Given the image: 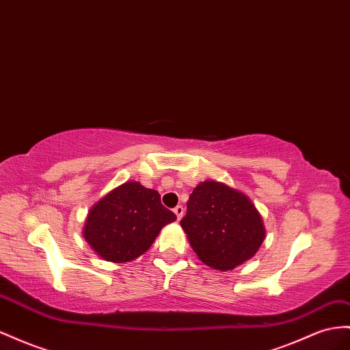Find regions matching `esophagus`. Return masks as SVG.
<instances>
[{
	"label": "esophagus",
	"mask_w": 350,
	"mask_h": 350,
	"mask_svg": "<svg viewBox=\"0 0 350 350\" xmlns=\"http://www.w3.org/2000/svg\"><path fill=\"white\" fill-rule=\"evenodd\" d=\"M174 213L176 215V219L179 221V219L183 218V215H184V207H183L181 204H178V206L175 207V209H174Z\"/></svg>",
	"instance_id": "34e87169"
}]
</instances>
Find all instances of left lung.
<instances>
[{
  "label": "left lung",
  "mask_w": 350,
  "mask_h": 350,
  "mask_svg": "<svg viewBox=\"0 0 350 350\" xmlns=\"http://www.w3.org/2000/svg\"><path fill=\"white\" fill-rule=\"evenodd\" d=\"M181 226L198 259L219 271L254 256L265 240L262 218L249 197L216 181L194 188Z\"/></svg>",
  "instance_id": "8db88e82"
}]
</instances>
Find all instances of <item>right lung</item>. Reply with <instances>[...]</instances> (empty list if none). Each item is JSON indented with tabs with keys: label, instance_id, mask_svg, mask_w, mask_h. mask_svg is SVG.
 <instances>
[{
	"label": "right lung",
	"instance_id": "add662e5",
	"mask_svg": "<svg viewBox=\"0 0 350 350\" xmlns=\"http://www.w3.org/2000/svg\"><path fill=\"white\" fill-rule=\"evenodd\" d=\"M175 219L156 190L131 181L92 206L83 237L105 260L129 262L147 252L160 230Z\"/></svg>",
	"mask_w": 350,
	"mask_h": 350
}]
</instances>
